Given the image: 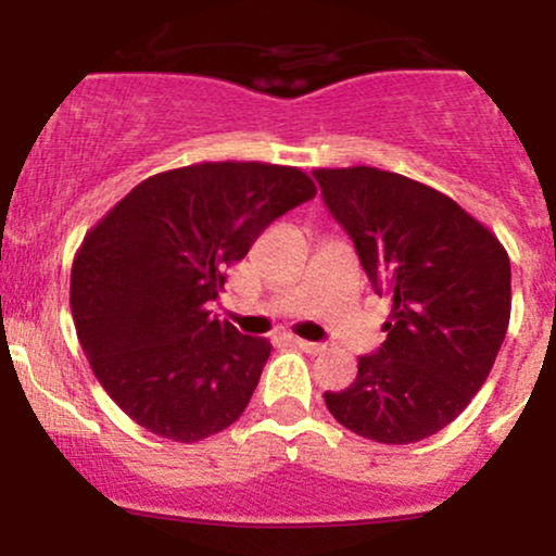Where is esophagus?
<instances>
[{
    "label": "esophagus",
    "instance_id": "34e87169",
    "mask_svg": "<svg viewBox=\"0 0 556 556\" xmlns=\"http://www.w3.org/2000/svg\"><path fill=\"white\" fill-rule=\"evenodd\" d=\"M295 344L300 350H303V353H308V355H316V353H321L324 350V344L321 342H308V340H298L295 337Z\"/></svg>",
    "mask_w": 556,
    "mask_h": 556
}]
</instances>
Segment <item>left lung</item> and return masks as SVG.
I'll list each match as a JSON object with an SVG mask.
<instances>
[{
	"label": "left lung",
	"mask_w": 556,
	"mask_h": 556,
	"mask_svg": "<svg viewBox=\"0 0 556 556\" xmlns=\"http://www.w3.org/2000/svg\"><path fill=\"white\" fill-rule=\"evenodd\" d=\"M327 208L392 300L387 340L324 392L344 429L413 444L452 424L483 387L509 324V256L481 222L429 185L376 167L314 169Z\"/></svg>",
	"instance_id": "obj_1"
}]
</instances>
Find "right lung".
I'll use <instances>...</instances> for the list:
<instances>
[{"instance_id": "add662e5", "label": "right lung", "mask_w": 556, "mask_h": 556, "mask_svg": "<svg viewBox=\"0 0 556 556\" xmlns=\"http://www.w3.org/2000/svg\"><path fill=\"white\" fill-rule=\"evenodd\" d=\"M314 195L298 167L203 162L149 177L91 227L73 261L70 308L96 379L125 416L182 444L242 416L271 344L214 318L208 303L227 266Z\"/></svg>"}]
</instances>
